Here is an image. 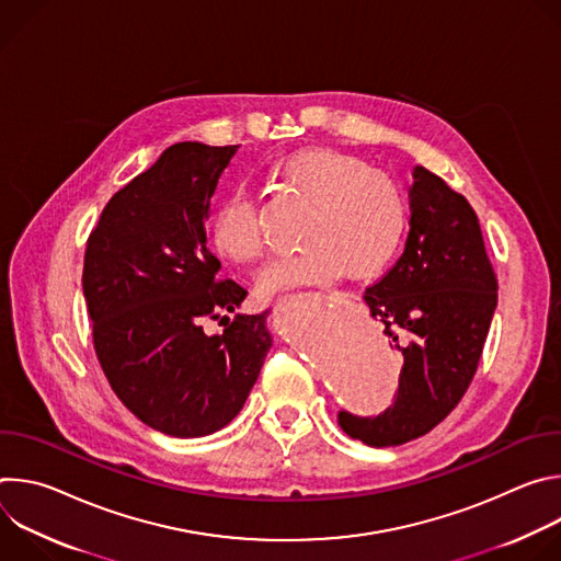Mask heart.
Returning <instances> with one entry per match:
<instances>
[{
	"mask_svg": "<svg viewBox=\"0 0 561 561\" xmlns=\"http://www.w3.org/2000/svg\"><path fill=\"white\" fill-rule=\"evenodd\" d=\"M277 184L308 206L301 251L275 257L260 275V290L275 295L299 286H324L346 273L368 279L397 255L409 228V197L392 178L364 159L333 148L297 150L273 167ZM213 244L230 262L247 264L262 242L253 199L232 191L213 219Z\"/></svg>",
	"mask_w": 561,
	"mask_h": 561,
	"instance_id": "b5f03b06",
	"label": "heart"
}]
</instances>
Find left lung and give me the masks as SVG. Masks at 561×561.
<instances>
[{"label": "left lung", "instance_id": "obj_1", "mask_svg": "<svg viewBox=\"0 0 561 561\" xmlns=\"http://www.w3.org/2000/svg\"><path fill=\"white\" fill-rule=\"evenodd\" d=\"M413 180L404 253L364 293L404 357L397 399L377 417L340 413L346 435L377 448L426 435L459 404L497 306V279L466 197L424 167Z\"/></svg>", "mask_w": 561, "mask_h": 561}]
</instances>
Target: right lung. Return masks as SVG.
Wrapping results in <instances>:
<instances>
[{"instance_id": "right-lung-1", "label": "right lung", "mask_w": 561, "mask_h": 561, "mask_svg": "<svg viewBox=\"0 0 561 561\" xmlns=\"http://www.w3.org/2000/svg\"><path fill=\"white\" fill-rule=\"evenodd\" d=\"M237 148H167L111 197L89 237L82 286L98 359L122 404L171 437L224 428L273 346L268 310L234 312L247 290L219 282L221 264L206 247L210 197ZM226 311L233 322L206 336L205 319Z\"/></svg>"}]
</instances>
